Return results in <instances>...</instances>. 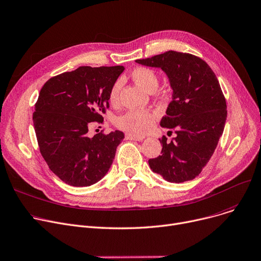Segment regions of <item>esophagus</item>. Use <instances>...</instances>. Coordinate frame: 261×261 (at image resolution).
<instances>
[{"label": "esophagus", "mask_w": 261, "mask_h": 261, "mask_svg": "<svg viewBox=\"0 0 261 261\" xmlns=\"http://www.w3.org/2000/svg\"><path fill=\"white\" fill-rule=\"evenodd\" d=\"M125 138L127 140H135V141H142L144 139V136H137L134 134H126Z\"/></svg>", "instance_id": "1"}]
</instances>
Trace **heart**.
<instances>
[{
    "label": "heart",
    "instance_id": "b5f03b06",
    "mask_svg": "<svg viewBox=\"0 0 261 261\" xmlns=\"http://www.w3.org/2000/svg\"><path fill=\"white\" fill-rule=\"evenodd\" d=\"M134 81L148 93H154L158 88V74L148 67H137L132 71ZM121 81L117 80L109 91V101L112 105H117L120 98ZM155 114L146 110H129L119 116L116 120V125L130 134L142 135L147 133L154 124Z\"/></svg>",
    "mask_w": 261,
    "mask_h": 261
}]
</instances>
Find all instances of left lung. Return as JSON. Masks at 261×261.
Wrapping results in <instances>:
<instances>
[{
	"label": "left lung",
	"mask_w": 261,
	"mask_h": 261,
	"mask_svg": "<svg viewBox=\"0 0 261 261\" xmlns=\"http://www.w3.org/2000/svg\"><path fill=\"white\" fill-rule=\"evenodd\" d=\"M136 62L161 68L173 89L160 125L175 128L177 136L171 142L165 136L159 139L161 156L149 159V167L168 182L193 180L211 159L224 129L226 102L216 74L199 57L174 50Z\"/></svg>",
	"instance_id": "1"
}]
</instances>
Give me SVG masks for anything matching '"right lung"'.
I'll return each mask as SVG.
<instances>
[{
  "mask_svg": "<svg viewBox=\"0 0 261 261\" xmlns=\"http://www.w3.org/2000/svg\"><path fill=\"white\" fill-rule=\"evenodd\" d=\"M123 66H81L53 76L41 88L34 126L41 155L50 171L72 187H89L109 172L124 134L94 137L89 126L103 123L109 91Z\"/></svg>",
  "mask_w": 261,
  "mask_h": 261,
  "instance_id": "1",
  "label": "right lung"
}]
</instances>
